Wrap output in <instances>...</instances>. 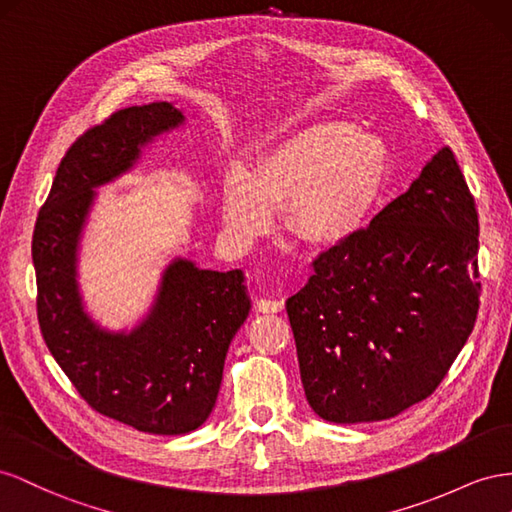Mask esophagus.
Instances as JSON below:
<instances>
[{"mask_svg":"<svg viewBox=\"0 0 512 512\" xmlns=\"http://www.w3.org/2000/svg\"><path fill=\"white\" fill-rule=\"evenodd\" d=\"M283 306H285L283 300H276V298H259L257 300L259 313H281Z\"/></svg>","mask_w":512,"mask_h":512,"instance_id":"1","label":"esophagus"}]
</instances>
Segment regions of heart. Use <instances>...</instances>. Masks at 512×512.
Listing matches in <instances>:
<instances>
[{"instance_id":"b5f03b06","label":"heart","mask_w":512,"mask_h":512,"mask_svg":"<svg viewBox=\"0 0 512 512\" xmlns=\"http://www.w3.org/2000/svg\"><path fill=\"white\" fill-rule=\"evenodd\" d=\"M394 158L384 137L326 118L259 148L246 171L221 184L225 240L248 246L272 225L280 206L285 229L317 248L341 246L371 225L392 180Z\"/></svg>"}]
</instances>
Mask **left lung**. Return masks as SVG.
Returning <instances> with one entry per match:
<instances>
[{
	"label": "left lung",
	"instance_id": "left-lung-1",
	"mask_svg": "<svg viewBox=\"0 0 512 512\" xmlns=\"http://www.w3.org/2000/svg\"><path fill=\"white\" fill-rule=\"evenodd\" d=\"M287 300L306 401L328 422L386 420L427 399L478 315V212L450 148L358 238L313 261Z\"/></svg>",
	"mask_w": 512,
	"mask_h": 512
}]
</instances>
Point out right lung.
Returning <instances> with one entry per match:
<instances>
[{
    "mask_svg": "<svg viewBox=\"0 0 512 512\" xmlns=\"http://www.w3.org/2000/svg\"><path fill=\"white\" fill-rule=\"evenodd\" d=\"M182 124L171 102H150L85 130L57 167L32 240L38 324L49 352L92 410L154 435L191 433L208 420L229 343L251 311L244 274L173 259L141 324L111 332L85 313L77 253L96 188Z\"/></svg>",
    "mask_w": 512,
    "mask_h": 512,
    "instance_id": "right-lung-1",
    "label": "right lung"
}]
</instances>
